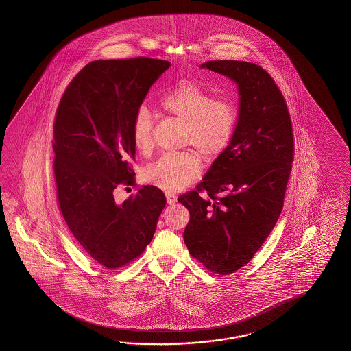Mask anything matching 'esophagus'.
<instances>
[{
    "label": "esophagus",
    "instance_id": "34e87169",
    "mask_svg": "<svg viewBox=\"0 0 351 351\" xmlns=\"http://www.w3.org/2000/svg\"><path fill=\"white\" fill-rule=\"evenodd\" d=\"M165 198H167V203L168 204H174L177 202V195L174 193H171V192L165 193Z\"/></svg>",
    "mask_w": 351,
    "mask_h": 351
}]
</instances>
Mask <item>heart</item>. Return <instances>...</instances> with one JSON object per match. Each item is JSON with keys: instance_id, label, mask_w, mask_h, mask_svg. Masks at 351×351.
Returning a JSON list of instances; mask_svg holds the SVG:
<instances>
[{"instance_id": "obj_1", "label": "heart", "mask_w": 351, "mask_h": 351, "mask_svg": "<svg viewBox=\"0 0 351 351\" xmlns=\"http://www.w3.org/2000/svg\"><path fill=\"white\" fill-rule=\"evenodd\" d=\"M159 109L167 118L184 125L183 145L193 147L202 157L215 159L228 147L237 124V108L227 99H213L208 90L195 82H180L159 100ZM154 120L148 109L139 108L132 123L135 148L148 156L154 148ZM202 173L201 157L194 150L159 158L149 165L145 180L165 191H180Z\"/></svg>"}]
</instances>
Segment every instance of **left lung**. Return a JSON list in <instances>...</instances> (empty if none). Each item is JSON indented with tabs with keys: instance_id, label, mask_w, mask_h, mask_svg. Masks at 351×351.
I'll return each instance as SVG.
<instances>
[{
	"instance_id": "left-lung-1",
	"label": "left lung",
	"mask_w": 351,
	"mask_h": 351,
	"mask_svg": "<svg viewBox=\"0 0 351 351\" xmlns=\"http://www.w3.org/2000/svg\"><path fill=\"white\" fill-rule=\"evenodd\" d=\"M202 67L236 82L239 120L228 147L178 202L191 216L183 233L189 254L223 276L252 260L281 215L293 133L284 95L265 69L234 60Z\"/></svg>"
}]
</instances>
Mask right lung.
Wrapping results in <instances>:
<instances>
[{
    "label": "right lung",
    "mask_w": 351,
    "mask_h": 351,
    "mask_svg": "<svg viewBox=\"0 0 351 351\" xmlns=\"http://www.w3.org/2000/svg\"><path fill=\"white\" fill-rule=\"evenodd\" d=\"M169 66L144 56L91 61L60 99L53 141L60 212L82 250L106 269L144 252L165 208L157 186H141L123 203L114 191L133 183V118Z\"/></svg>",
    "instance_id": "right-lung-1"
}]
</instances>
